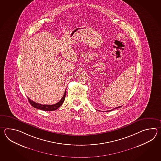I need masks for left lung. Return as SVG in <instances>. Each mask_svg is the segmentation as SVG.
I'll use <instances>...</instances> for the list:
<instances>
[{
  "label": "left lung",
  "mask_w": 161,
  "mask_h": 161,
  "mask_svg": "<svg viewBox=\"0 0 161 161\" xmlns=\"http://www.w3.org/2000/svg\"><path fill=\"white\" fill-rule=\"evenodd\" d=\"M122 106H118V107H116V108H115L114 109H117V108H121ZM113 110V109H112ZM112 110H108V112H110V111H112ZM108 112V111H107Z\"/></svg>",
  "instance_id": "obj_1"
}]
</instances>
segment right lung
<instances>
[{
    "label": "right lung",
    "instance_id": "add662e5",
    "mask_svg": "<svg viewBox=\"0 0 161 161\" xmlns=\"http://www.w3.org/2000/svg\"><path fill=\"white\" fill-rule=\"evenodd\" d=\"M65 95H66V90H65L62 99H60V101H59V102L55 103V104H53V105H42L40 103H35L34 101H31L28 97H27V98H28V101H29V103L31 105V106H33L35 108L42 110H44V111H53V110L58 109V108L62 105L63 103H64V101Z\"/></svg>",
    "mask_w": 161,
    "mask_h": 161
}]
</instances>
